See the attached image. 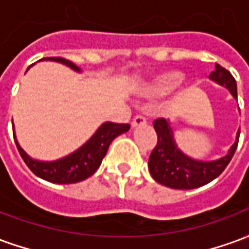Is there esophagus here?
<instances>
[{
  "label": "esophagus",
  "instance_id": "obj_1",
  "mask_svg": "<svg viewBox=\"0 0 249 249\" xmlns=\"http://www.w3.org/2000/svg\"><path fill=\"white\" fill-rule=\"evenodd\" d=\"M146 124V119L144 117V116H141V114H137V116H135L133 117V120H132V126L135 128V126H140V125H144Z\"/></svg>",
  "mask_w": 249,
  "mask_h": 249
}]
</instances>
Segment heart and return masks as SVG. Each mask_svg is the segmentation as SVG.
Listing matches in <instances>:
<instances>
[{
  "mask_svg": "<svg viewBox=\"0 0 249 249\" xmlns=\"http://www.w3.org/2000/svg\"><path fill=\"white\" fill-rule=\"evenodd\" d=\"M181 82V74L178 71H167L159 74L151 81L145 82L140 88V94L145 98H159L172 92Z\"/></svg>",
  "mask_w": 249,
  "mask_h": 249,
  "instance_id": "obj_1",
  "label": "heart"
}]
</instances>
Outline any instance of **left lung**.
Instances as JSON below:
<instances>
[{
	"label": "left lung",
	"mask_w": 249,
	"mask_h": 249,
	"mask_svg": "<svg viewBox=\"0 0 249 249\" xmlns=\"http://www.w3.org/2000/svg\"><path fill=\"white\" fill-rule=\"evenodd\" d=\"M213 81L219 82L231 90L232 96L237 98L236 80L230 71L219 64L214 65V71L209 74ZM153 126L157 133V144L153 148L148 161V168L152 178L157 183L173 189H195L211 183L220 176L235 155L239 144L240 129L237 133L235 144L231 146L228 155L216 161H196L189 159L178 151L175 144L172 129L165 119L153 121Z\"/></svg>",
	"instance_id": "8db88e82"
}]
</instances>
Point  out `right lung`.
<instances>
[{
	"label": "right lung",
	"mask_w": 249,
	"mask_h": 249,
	"mask_svg": "<svg viewBox=\"0 0 249 249\" xmlns=\"http://www.w3.org/2000/svg\"><path fill=\"white\" fill-rule=\"evenodd\" d=\"M42 60H52V61L62 62L74 71H80V68L74 65L69 60H65L62 57H46ZM130 128L129 124H116V123H105L92 136V139L88 141L87 144L71 153L69 156L64 157L61 160L51 162L37 161L32 160L26 153H25L18 142L14 137L16 145L18 149L19 155L22 157L25 164L28 165L32 172L36 176L44 178L46 181L56 184H73L85 180L89 176H92L100 167L103 159L107 155L110 142L120 136L121 133L128 132Z\"/></svg>",
	"instance_id": "obj_1"
}]
</instances>
